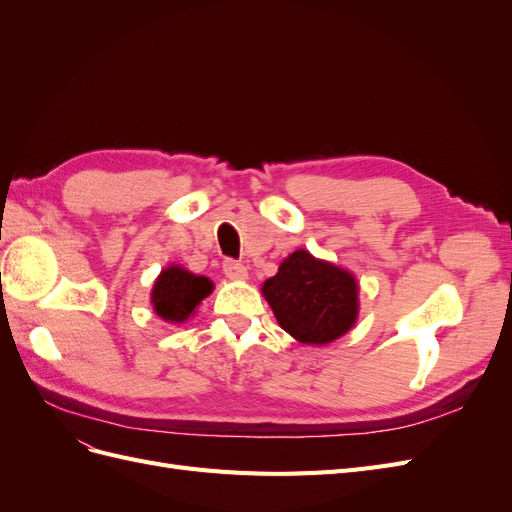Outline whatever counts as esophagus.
Listing matches in <instances>:
<instances>
[{
  "label": "esophagus",
  "mask_w": 512,
  "mask_h": 512,
  "mask_svg": "<svg viewBox=\"0 0 512 512\" xmlns=\"http://www.w3.org/2000/svg\"><path fill=\"white\" fill-rule=\"evenodd\" d=\"M222 271L228 280H245L247 277V267L241 265V262H237V260H230V258L224 260Z\"/></svg>",
  "instance_id": "obj_1"
}]
</instances>
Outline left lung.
<instances>
[{"mask_svg":"<svg viewBox=\"0 0 512 512\" xmlns=\"http://www.w3.org/2000/svg\"><path fill=\"white\" fill-rule=\"evenodd\" d=\"M280 327L301 344L324 346L346 335L359 316L354 275L307 250L292 252L262 284Z\"/></svg>","mask_w":512,"mask_h":512,"instance_id":"8db88e82","label":"left lung"}]
</instances>
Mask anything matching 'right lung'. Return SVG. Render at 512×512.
<instances>
[{"label": "right lung", "instance_id": "obj_1", "mask_svg": "<svg viewBox=\"0 0 512 512\" xmlns=\"http://www.w3.org/2000/svg\"><path fill=\"white\" fill-rule=\"evenodd\" d=\"M213 282L205 275H194L179 265L164 269L151 290V305L166 322H185L194 312L198 303L209 297Z\"/></svg>", "mask_w": 512, "mask_h": 512}]
</instances>
